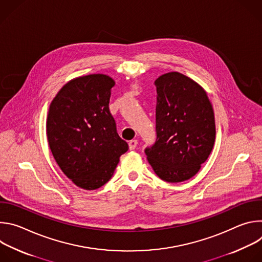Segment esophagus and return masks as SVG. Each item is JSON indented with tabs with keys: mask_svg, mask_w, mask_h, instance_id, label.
<instances>
[{
	"mask_svg": "<svg viewBox=\"0 0 262 262\" xmlns=\"http://www.w3.org/2000/svg\"><path fill=\"white\" fill-rule=\"evenodd\" d=\"M137 145H138V141L137 140H130L128 142V147H129L130 150H134V149H136Z\"/></svg>",
	"mask_w": 262,
	"mask_h": 262,
	"instance_id": "esophagus-1",
	"label": "esophagus"
}]
</instances>
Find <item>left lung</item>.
Masks as SVG:
<instances>
[{"instance_id": "obj_1", "label": "left lung", "mask_w": 262, "mask_h": 262, "mask_svg": "<svg viewBox=\"0 0 262 262\" xmlns=\"http://www.w3.org/2000/svg\"><path fill=\"white\" fill-rule=\"evenodd\" d=\"M156 143L145 149L156 174L168 182H181L198 173L215 139L212 105L205 90L177 71L156 82Z\"/></svg>"}]
</instances>
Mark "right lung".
I'll return each mask as SVG.
<instances>
[{
	"label": "right lung",
	"instance_id": "1",
	"mask_svg": "<svg viewBox=\"0 0 262 262\" xmlns=\"http://www.w3.org/2000/svg\"><path fill=\"white\" fill-rule=\"evenodd\" d=\"M114 80L89 74L65 84L47 118L51 151L63 173L84 190H96L114 174L128 149L117 134L108 102Z\"/></svg>",
	"mask_w": 262,
	"mask_h": 262
}]
</instances>
